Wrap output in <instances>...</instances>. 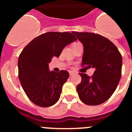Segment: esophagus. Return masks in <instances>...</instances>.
<instances>
[{"label":"esophagus","mask_w":132,"mask_h":132,"mask_svg":"<svg viewBox=\"0 0 132 132\" xmlns=\"http://www.w3.org/2000/svg\"><path fill=\"white\" fill-rule=\"evenodd\" d=\"M69 73H70V76H73V75L76 74V73L75 72H73V71H70V72H69Z\"/></svg>","instance_id":"1"}]
</instances>
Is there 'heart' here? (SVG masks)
I'll use <instances>...</instances> for the list:
<instances>
[{
    "label": "heart",
    "mask_w": 132,
    "mask_h": 132,
    "mask_svg": "<svg viewBox=\"0 0 132 132\" xmlns=\"http://www.w3.org/2000/svg\"><path fill=\"white\" fill-rule=\"evenodd\" d=\"M79 44V42H77V43H74V44H73V45H75V44Z\"/></svg>",
    "instance_id": "1"
}]
</instances>
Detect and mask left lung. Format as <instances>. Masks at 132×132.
I'll return each instance as SVG.
<instances>
[{"label":"left lung","mask_w":132,"mask_h":132,"mask_svg":"<svg viewBox=\"0 0 132 132\" xmlns=\"http://www.w3.org/2000/svg\"><path fill=\"white\" fill-rule=\"evenodd\" d=\"M83 44L82 66L95 68L92 77L80 73L77 86L80 100L88 105L108 100L116 90L121 77L122 59L115 45L108 38L90 32H72Z\"/></svg>","instance_id":"1"}]
</instances>
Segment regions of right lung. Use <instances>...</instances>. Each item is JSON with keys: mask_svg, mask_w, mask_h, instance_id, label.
Listing matches in <instances>:
<instances>
[{"mask_svg": "<svg viewBox=\"0 0 132 132\" xmlns=\"http://www.w3.org/2000/svg\"><path fill=\"white\" fill-rule=\"evenodd\" d=\"M76 40L73 33L49 32L33 39L23 49L18 60L19 79L34 104L47 108L58 102L69 73L50 71L49 63L53 56L59 57L66 45Z\"/></svg>", "mask_w": 132, "mask_h": 132, "instance_id": "add662e5", "label": "right lung"}]
</instances>
